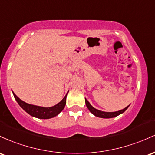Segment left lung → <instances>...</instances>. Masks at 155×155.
<instances>
[{
  "label": "left lung",
  "mask_w": 155,
  "mask_h": 155,
  "mask_svg": "<svg viewBox=\"0 0 155 155\" xmlns=\"http://www.w3.org/2000/svg\"><path fill=\"white\" fill-rule=\"evenodd\" d=\"M85 102H86V107H88V109L89 110L90 112L92 114H94L95 116H97V117H100V118H103V119H110V118H114L116 117V116L120 115V114H123L127 109L128 108L130 105L128 106H127L126 107L122 110H119V111H115V112H105V111H102L100 110H97V109L94 108V107L92 106L91 104L89 103L88 100L85 98Z\"/></svg>",
  "instance_id": "left-lung-1"
}]
</instances>
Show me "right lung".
<instances>
[{"instance_id": "add662e5", "label": "right lung", "mask_w": 155, "mask_h": 155, "mask_svg": "<svg viewBox=\"0 0 155 155\" xmlns=\"http://www.w3.org/2000/svg\"><path fill=\"white\" fill-rule=\"evenodd\" d=\"M69 92V91H68ZM67 92V93H68ZM13 93L14 97H15V100L17 102V103L19 104V105L23 109L25 112H27L29 115L31 116H34V117L38 118V119H51V118L55 117V116H58L64 108L66 105V102H67V94H66V96L64 97V99L61 101L60 102H58L57 105H55L53 107H41V106H37V105H31V104L26 103L20 100L18 97H17V95Z\"/></svg>"}]
</instances>
